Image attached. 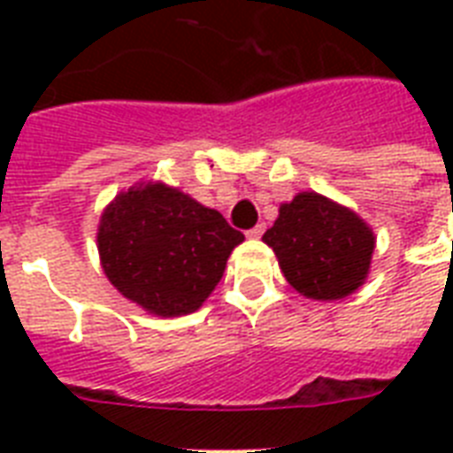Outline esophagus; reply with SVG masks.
I'll use <instances>...</instances> for the list:
<instances>
[{
	"mask_svg": "<svg viewBox=\"0 0 453 453\" xmlns=\"http://www.w3.org/2000/svg\"><path fill=\"white\" fill-rule=\"evenodd\" d=\"M263 233H265V223H258V226H254L251 230H247V237H254V240H258Z\"/></svg>",
	"mask_w": 453,
	"mask_h": 453,
	"instance_id": "obj_1",
	"label": "esophagus"
}]
</instances>
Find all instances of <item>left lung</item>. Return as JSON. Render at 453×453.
<instances>
[{
  "label": "left lung",
  "mask_w": 453,
  "mask_h": 453,
  "mask_svg": "<svg viewBox=\"0 0 453 453\" xmlns=\"http://www.w3.org/2000/svg\"><path fill=\"white\" fill-rule=\"evenodd\" d=\"M287 282L315 301H338L365 284L376 237L357 213L317 192H298L280 206L263 234Z\"/></svg>",
  "instance_id": "1"
}]
</instances>
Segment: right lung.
I'll return each instance as SVG.
<instances>
[{
    "instance_id": "1",
    "label": "right lung",
    "mask_w": 453,
    "mask_h": 453,
    "mask_svg": "<svg viewBox=\"0 0 453 453\" xmlns=\"http://www.w3.org/2000/svg\"><path fill=\"white\" fill-rule=\"evenodd\" d=\"M244 242L216 209L164 183H141L103 211L98 254L122 296L159 317L195 312Z\"/></svg>"
}]
</instances>
